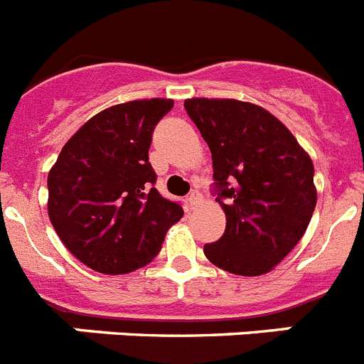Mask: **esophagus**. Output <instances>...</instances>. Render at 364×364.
Wrapping results in <instances>:
<instances>
[{
	"mask_svg": "<svg viewBox=\"0 0 364 364\" xmlns=\"http://www.w3.org/2000/svg\"><path fill=\"white\" fill-rule=\"evenodd\" d=\"M200 200H202V195H200V193H198V191H193L191 195H189V197H188V205L193 210L195 205L200 204Z\"/></svg>",
	"mask_w": 364,
	"mask_h": 364,
	"instance_id": "1",
	"label": "esophagus"
}]
</instances>
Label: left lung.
<instances>
[{
    "label": "left lung",
    "instance_id": "obj_1",
    "mask_svg": "<svg viewBox=\"0 0 364 364\" xmlns=\"http://www.w3.org/2000/svg\"><path fill=\"white\" fill-rule=\"evenodd\" d=\"M184 107L210 146L226 231L204 255L224 272L257 277L297 246L317 204L314 162L272 112L231 98Z\"/></svg>",
    "mask_w": 364,
    "mask_h": 364
}]
</instances>
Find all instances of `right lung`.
<instances>
[{
	"mask_svg": "<svg viewBox=\"0 0 364 364\" xmlns=\"http://www.w3.org/2000/svg\"><path fill=\"white\" fill-rule=\"evenodd\" d=\"M173 100H133L100 111L50 167L49 218L80 262L107 275L149 264L184 215L154 188L151 134Z\"/></svg>",
	"mask_w": 364,
	"mask_h": 364,
	"instance_id": "add662e5",
	"label": "right lung"
}]
</instances>
